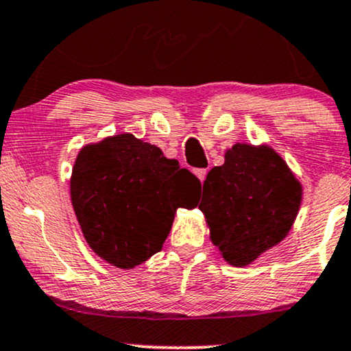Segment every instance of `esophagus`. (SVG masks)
I'll return each mask as SVG.
<instances>
[{
	"label": "esophagus",
	"mask_w": 351,
	"mask_h": 351,
	"mask_svg": "<svg viewBox=\"0 0 351 351\" xmlns=\"http://www.w3.org/2000/svg\"><path fill=\"white\" fill-rule=\"evenodd\" d=\"M194 175H196L197 178H199L201 183H202V181L206 180V175H208V171H206L204 168H199V170H194Z\"/></svg>",
	"instance_id": "esophagus-1"
}]
</instances>
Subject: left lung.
I'll use <instances>...</instances> for the list:
<instances>
[{"label":"left lung","instance_id":"obj_1","mask_svg":"<svg viewBox=\"0 0 351 351\" xmlns=\"http://www.w3.org/2000/svg\"><path fill=\"white\" fill-rule=\"evenodd\" d=\"M301 199V183L276 152L235 143L208 173L199 209L222 258L247 267L285 240Z\"/></svg>","mask_w":351,"mask_h":351}]
</instances>
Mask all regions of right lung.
Wrapping results in <instances>:
<instances>
[{"mask_svg": "<svg viewBox=\"0 0 351 351\" xmlns=\"http://www.w3.org/2000/svg\"><path fill=\"white\" fill-rule=\"evenodd\" d=\"M199 180L158 147L132 134L80 150L71 170V204L96 255L130 269L162 250L180 206L194 208Z\"/></svg>", "mask_w": 351, "mask_h": 351, "instance_id": "right-lung-1", "label": "right lung"}]
</instances>
